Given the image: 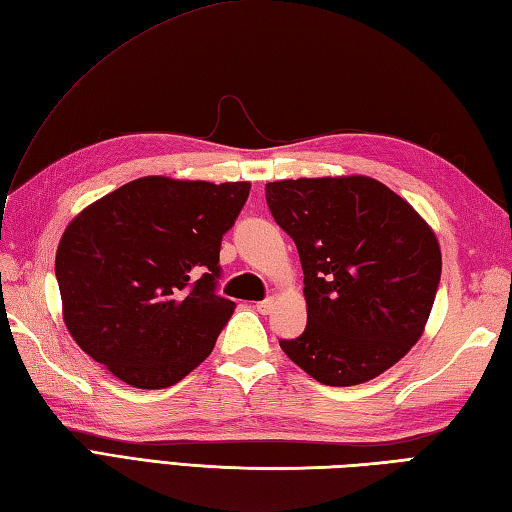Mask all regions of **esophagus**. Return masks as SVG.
<instances>
[{
	"label": "esophagus",
	"instance_id": "34e87169",
	"mask_svg": "<svg viewBox=\"0 0 512 512\" xmlns=\"http://www.w3.org/2000/svg\"><path fill=\"white\" fill-rule=\"evenodd\" d=\"M275 297H268V299H264V301H259L257 303V312H262V314H270L275 310Z\"/></svg>",
	"mask_w": 512,
	"mask_h": 512
}]
</instances>
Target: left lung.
Wrapping results in <instances>:
<instances>
[{"instance_id": "left-lung-1", "label": "left lung", "mask_w": 512, "mask_h": 512, "mask_svg": "<svg viewBox=\"0 0 512 512\" xmlns=\"http://www.w3.org/2000/svg\"><path fill=\"white\" fill-rule=\"evenodd\" d=\"M303 268L308 325L281 350L314 380L350 387L416 345L442 273L438 239L413 206L365 176L266 184Z\"/></svg>"}]
</instances>
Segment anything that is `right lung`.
Here are the masks:
<instances>
[{
	"mask_svg": "<svg viewBox=\"0 0 512 512\" xmlns=\"http://www.w3.org/2000/svg\"><path fill=\"white\" fill-rule=\"evenodd\" d=\"M248 191L149 176L76 215L54 275L81 350L138 389L171 387L198 367L235 310L217 295L220 246Z\"/></svg>",
	"mask_w": 512,
	"mask_h": 512,
	"instance_id": "right-lung-1",
	"label": "right lung"
}]
</instances>
